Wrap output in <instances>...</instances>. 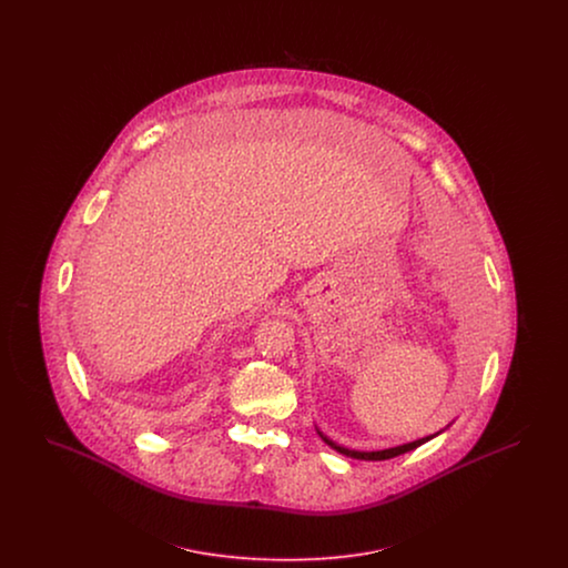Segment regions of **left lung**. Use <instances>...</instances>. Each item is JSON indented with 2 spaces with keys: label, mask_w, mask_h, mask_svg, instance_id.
Listing matches in <instances>:
<instances>
[{
  "label": "left lung",
  "mask_w": 568,
  "mask_h": 568,
  "mask_svg": "<svg viewBox=\"0 0 568 568\" xmlns=\"http://www.w3.org/2000/svg\"><path fill=\"white\" fill-rule=\"evenodd\" d=\"M317 433H320V430H317ZM320 436L324 438L325 445H329L332 449H336L338 454H343V456H347V458L378 462V459L396 458V456L406 454V452H410V449H417L419 445H424L426 440H430V438H434L436 434H433V436H424V438H419V440H413V443H406V445H398V447L381 449V452H355V449H347V447H341V445H336V443H334V440H329L325 434L320 433Z\"/></svg>",
  "instance_id": "8db88e82"
}]
</instances>
